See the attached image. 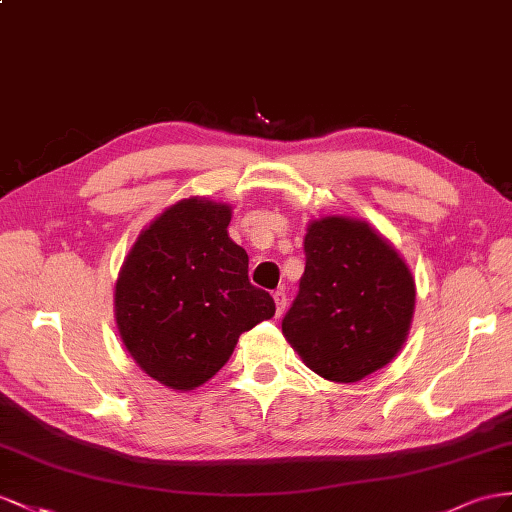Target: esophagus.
<instances>
[{"instance_id":"esophagus-1","label":"esophagus","mask_w":512,"mask_h":512,"mask_svg":"<svg viewBox=\"0 0 512 512\" xmlns=\"http://www.w3.org/2000/svg\"><path fill=\"white\" fill-rule=\"evenodd\" d=\"M274 296V305H277V316L281 318L283 313H285V305H287V296H285V292L283 290H277L272 294Z\"/></svg>"}]
</instances>
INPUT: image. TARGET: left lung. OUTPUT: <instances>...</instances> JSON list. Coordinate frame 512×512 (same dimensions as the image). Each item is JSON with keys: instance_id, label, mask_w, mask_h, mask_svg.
<instances>
[{"instance_id": "8db88e82", "label": "left lung", "mask_w": 512, "mask_h": 512, "mask_svg": "<svg viewBox=\"0 0 512 512\" xmlns=\"http://www.w3.org/2000/svg\"><path fill=\"white\" fill-rule=\"evenodd\" d=\"M305 274L283 318V335L326 381L357 383L398 355L411 329L409 266L365 220L309 222Z\"/></svg>"}]
</instances>
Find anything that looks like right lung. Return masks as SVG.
<instances>
[{"label": "right lung", "instance_id": "obj_1", "mask_svg": "<svg viewBox=\"0 0 512 512\" xmlns=\"http://www.w3.org/2000/svg\"><path fill=\"white\" fill-rule=\"evenodd\" d=\"M231 207L190 196L157 216L119 272L114 313L129 355L157 383L190 391L233 355L238 337L274 316L248 281V255L227 227Z\"/></svg>", "mask_w": 512, "mask_h": 512}]
</instances>
